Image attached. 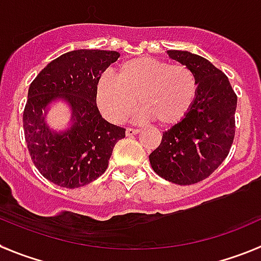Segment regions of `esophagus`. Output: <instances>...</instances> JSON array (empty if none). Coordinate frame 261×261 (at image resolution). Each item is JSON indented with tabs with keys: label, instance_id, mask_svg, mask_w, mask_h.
I'll return each mask as SVG.
<instances>
[{
	"label": "esophagus",
	"instance_id": "1",
	"mask_svg": "<svg viewBox=\"0 0 261 261\" xmlns=\"http://www.w3.org/2000/svg\"><path fill=\"white\" fill-rule=\"evenodd\" d=\"M140 132V129H137V128H126V136H129V137H130V136H133V135H137V133Z\"/></svg>",
	"mask_w": 261,
	"mask_h": 261
}]
</instances>
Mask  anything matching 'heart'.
Segmentation results:
<instances>
[{"label": "heart", "mask_w": 261, "mask_h": 261, "mask_svg": "<svg viewBox=\"0 0 261 261\" xmlns=\"http://www.w3.org/2000/svg\"><path fill=\"white\" fill-rule=\"evenodd\" d=\"M195 72L184 64L153 57H139L121 64L117 80L101 77L97 84V104L112 122L125 121L139 98L141 117L161 125L176 124L185 117L197 96Z\"/></svg>", "instance_id": "1"}]
</instances>
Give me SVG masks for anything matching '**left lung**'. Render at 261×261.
Here are the masks:
<instances>
[{
  "label": "left lung",
  "mask_w": 261,
  "mask_h": 261,
  "mask_svg": "<svg viewBox=\"0 0 261 261\" xmlns=\"http://www.w3.org/2000/svg\"><path fill=\"white\" fill-rule=\"evenodd\" d=\"M168 55L192 69L199 89L185 117L163 133L149 161L168 181L191 185L203 181L227 159L236 130L238 96L228 77L206 58L184 50Z\"/></svg>",
  "instance_id": "obj_1"
}]
</instances>
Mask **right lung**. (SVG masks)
Returning <instances> with one entry per match:
<instances>
[{"label": "right lung", "mask_w": 261, "mask_h": 261, "mask_svg": "<svg viewBox=\"0 0 261 261\" xmlns=\"http://www.w3.org/2000/svg\"><path fill=\"white\" fill-rule=\"evenodd\" d=\"M117 51L80 49L60 56L37 74L23 109V133L33 164L49 181L80 188L107 171L109 159L125 129L102 118L96 102L97 84ZM57 96L73 109L75 124L57 135L43 121L42 111Z\"/></svg>", "instance_id": "right-lung-1"}]
</instances>
